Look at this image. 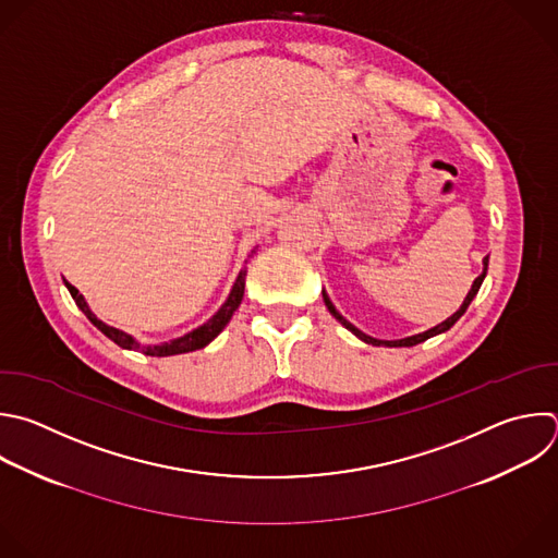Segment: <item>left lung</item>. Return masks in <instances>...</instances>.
Masks as SVG:
<instances>
[{
  "mask_svg": "<svg viewBox=\"0 0 558 558\" xmlns=\"http://www.w3.org/2000/svg\"><path fill=\"white\" fill-rule=\"evenodd\" d=\"M486 269H488V256L484 258V271L475 278V282H473V287H471V291L466 293V298H464V302H462V306L451 315V317H447L442 324H438V326H434V328H429V330H425V332H418V335H412V337H405V339H395V341H386V339H375V337H367L365 332H361L356 326H352L345 317H341L339 315V311L332 306V302H330V298L326 295V291H322V295H324V304H326V308L330 311V315L337 319V322H341V326H345L352 335H356L361 341H365V343H373V345H388V348H403V345H416V343H421V341H425V339H429V337H434V335H440V332H445V330H449L462 315H464V311L469 308V304L473 302V298L477 295V291H480V287H482V282H484V276H486Z\"/></svg>",
  "mask_w": 558,
  "mask_h": 558,
  "instance_id": "left-lung-1",
  "label": "left lung"
}]
</instances>
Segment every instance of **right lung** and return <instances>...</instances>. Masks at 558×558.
Segmentation results:
<instances>
[{
  "label": "right lung",
  "instance_id": "1",
  "mask_svg": "<svg viewBox=\"0 0 558 558\" xmlns=\"http://www.w3.org/2000/svg\"><path fill=\"white\" fill-rule=\"evenodd\" d=\"M245 276H247V269H241V274H239V278H236V282H234V287H232V291H230V295H228V300H226V304H223L204 326H199V328H195V330H191V332H185L183 337H177V339H172V341L159 343V345H142V343H137L131 335H126L124 330H118V328H113V326L100 322V319L89 311V306H87L85 298L78 293V289L72 287L70 282H65V287L70 289V293H72L76 306L87 315V319H89L100 332H105L113 343H118L120 348H126V350H142L144 354H150V356H170V354L193 352V350H199V348L208 345V343L228 326V322L232 319L234 311L239 308V304H241V300H243V293H245Z\"/></svg>",
  "mask_w": 558,
  "mask_h": 558
}]
</instances>
